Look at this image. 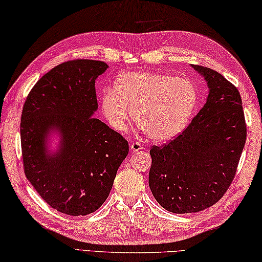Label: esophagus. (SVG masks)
Wrapping results in <instances>:
<instances>
[{
	"label": "esophagus",
	"mask_w": 262,
	"mask_h": 262,
	"mask_svg": "<svg viewBox=\"0 0 262 262\" xmlns=\"http://www.w3.org/2000/svg\"><path fill=\"white\" fill-rule=\"evenodd\" d=\"M130 148H131V150L132 151H139V150H141V149H144V147H142L139 142H131V145H130Z\"/></svg>",
	"instance_id": "34e87169"
}]
</instances>
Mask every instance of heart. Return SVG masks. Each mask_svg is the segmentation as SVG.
<instances>
[{"label":"heart","mask_w":262,"mask_h":262,"mask_svg":"<svg viewBox=\"0 0 262 262\" xmlns=\"http://www.w3.org/2000/svg\"><path fill=\"white\" fill-rule=\"evenodd\" d=\"M197 103L194 83L162 73L122 74L115 88L105 89L101 95V111L112 127L125 129L130 107L135 124L157 142L169 141L184 131Z\"/></svg>","instance_id":"b5f03b06"}]
</instances>
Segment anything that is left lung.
<instances>
[{
    "label": "left lung",
    "instance_id": "1",
    "mask_svg": "<svg viewBox=\"0 0 262 262\" xmlns=\"http://www.w3.org/2000/svg\"><path fill=\"white\" fill-rule=\"evenodd\" d=\"M190 66L208 83L205 105L176 139L149 151L150 190L172 213H191L215 204L234 179L246 140L236 86L211 68Z\"/></svg>",
    "mask_w": 262,
    "mask_h": 262
}]
</instances>
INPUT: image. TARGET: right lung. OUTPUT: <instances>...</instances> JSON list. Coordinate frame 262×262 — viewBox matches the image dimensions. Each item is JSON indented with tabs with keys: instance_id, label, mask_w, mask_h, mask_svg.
<instances>
[{
	"instance_id": "add662e5",
	"label": "right lung",
	"mask_w": 262,
	"mask_h": 262,
	"mask_svg": "<svg viewBox=\"0 0 262 262\" xmlns=\"http://www.w3.org/2000/svg\"><path fill=\"white\" fill-rule=\"evenodd\" d=\"M107 68L89 59L60 63L39 78L23 108L25 174L51 208L68 215L100 208L129 152L120 133L92 117L98 110L96 80ZM53 132L61 139L51 152Z\"/></svg>"
}]
</instances>
